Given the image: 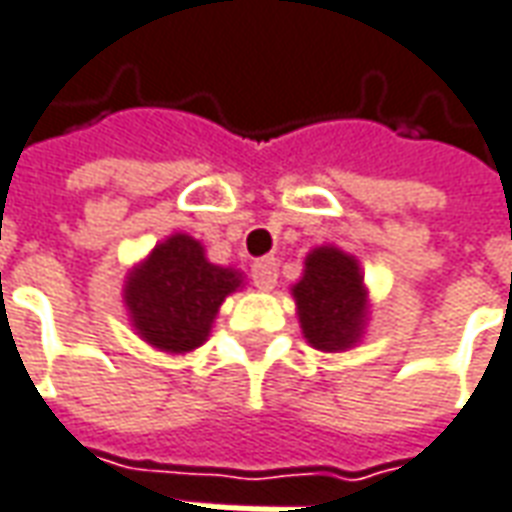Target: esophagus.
<instances>
[{
	"label": "esophagus",
	"mask_w": 512,
	"mask_h": 512,
	"mask_svg": "<svg viewBox=\"0 0 512 512\" xmlns=\"http://www.w3.org/2000/svg\"><path fill=\"white\" fill-rule=\"evenodd\" d=\"M250 278H253V284L259 286V289H273L275 281H278V262L275 259H259V262H253Z\"/></svg>",
	"instance_id": "1"
}]
</instances>
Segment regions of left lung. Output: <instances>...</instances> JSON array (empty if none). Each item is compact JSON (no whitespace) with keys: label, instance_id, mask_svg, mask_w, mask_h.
<instances>
[{"label":"left lung","instance_id":"8db88e82","mask_svg":"<svg viewBox=\"0 0 512 512\" xmlns=\"http://www.w3.org/2000/svg\"><path fill=\"white\" fill-rule=\"evenodd\" d=\"M364 278L353 256L336 248L308 253L306 273L295 295L300 325L317 350H344L353 344L364 322Z\"/></svg>","mask_w":512,"mask_h":512}]
</instances>
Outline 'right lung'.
<instances>
[{
  "mask_svg": "<svg viewBox=\"0 0 512 512\" xmlns=\"http://www.w3.org/2000/svg\"><path fill=\"white\" fill-rule=\"evenodd\" d=\"M239 284V273L206 262L201 242L176 234L126 281V306L148 344L190 353L206 342L217 308Z\"/></svg>",
  "mask_w": 512,
  "mask_h": 512,
  "instance_id": "obj_1",
  "label": "right lung"
}]
</instances>
